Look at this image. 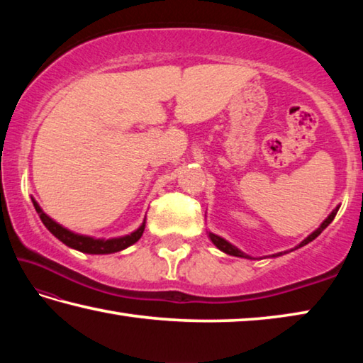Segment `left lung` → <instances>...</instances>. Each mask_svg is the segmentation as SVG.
<instances>
[{
    "label": "left lung",
    "mask_w": 363,
    "mask_h": 363,
    "mask_svg": "<svg viewBox=\"0 0 363 363\" xmlns=\"http://www.w3.org/2000/svg\"><path fill=\"white\" fill-rule=\"evenodd\" d=\"M337 210H340V208H336V210L333 211V213H331L330 214V216L327 218V219H325L323 220V223H322V225L320 227H318V229L314 232V233H311V235L309 237H307L306 238V240L304 242H301L299 243V247H304V245H307V243H309V242H312V240H314V238H317L318 235H320V233L323 232V229H327V227H328V224L331 223V220H333L335 219V216H336V213H337ZM210 238H211V242L214 243V245H216V247L220 250V251H224V253H227V255H230V256H238V257H248L247 255H245V253H242V251L240 250H237L235 247H233V245H230L229 242H225L224 240V238H220V237H218V235H214V233H210Z\"/></svg>",
    "instance_id": "1"
}]
</instances>
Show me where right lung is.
Listing matches in <instances>:
<instances>
[{
    "label": "right lung",
    "instance_id": "right-lung-1",
    "mask_svg": "<svg viewBox=\"0 0 363 363\" xmlns=\"http://www.w3.org/2000/svg\"><path fill=\"white\" fill-rule=\"evenodd\" d=\"M33 206L36 213H38L40 219L43 220V224L48 227V230L51 232L54 237H57L60 242L67 245V247L75 248L78 251H83V253H89V255H108V253H116V251L125 250L130 247V245L136 243L139 238L143 237L144 229H145V223H144L136 232H133L131 235H126L121 238H112V240H94V238L91 237H83V235H78V233H73L70 230L64 229V227L59 225L57 223H54L51 218L43 213V210L35 200H33Z\"/></svg>",
    "mask_w": 363,
    "mask_h": 363
}]
</instances>
